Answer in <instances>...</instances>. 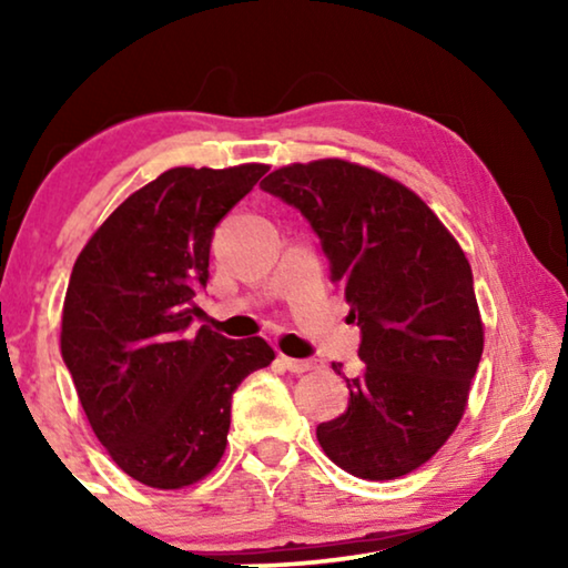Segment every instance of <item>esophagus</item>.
<instances>
[{"instance_id":"esophagus-1","label":"esophagus","mask_w":568,"mask_h":568,"mask_svg":"<svg viewBox=\"0 0 568 568\" xmlns=\"http://www.w3.org/2000/svg\"><path fill=\"white\" fill-rule=\"evenodd\" d=\"M278 362H282V367L284 369H290V372H294V375H302V372H307V369H313V362L310 359H292V356H278Z\"/></svg>"}]
</instances>
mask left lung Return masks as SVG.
Listing matches in <instances>:
<instances>
[{"mask_svg": "<svg viewBox=\"0 0 568 568\" xmlns=\"http://www.w3.org/2000/svg\"><path fill=\"white\" fill-rule=\"evenodd\" d=\"M261 189L310 222L362 331L364 369L317 442L356 478L406 476L455 432L484 354L468 258L414 191L369 168L297 162Z\"/></svg>", "mask_w": 568, "mask_h": 568, "instance_id": "left-lung-1", "label": "left lung"}]
</instances>
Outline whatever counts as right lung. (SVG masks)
Wrapping results in <instances>:
<instances>
[{
  "mask_svg": "<svg viewBox=\"0 0 568 568\" xmlns=\"http://www.w3.org/2000/svg\"><path fill=\"white\" fill-rule=\"evenodd\" d=\"M266 170H168L108 216L69 276L61 356L100 445L144 486L212 473L232 393L274 359L263 338L193 331L214 227Z\"/></svg>",
  "mask_w": 568,
  "mask_h": 568,
  "instance_id": "1",
  "label": "right lung"
}]
</instances>
